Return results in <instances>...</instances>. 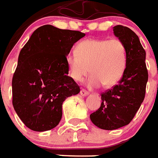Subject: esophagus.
I'll return each instance as SVG.
<instances>
[{
    "mask_svg": "<svg viewBox=\"0 0 158 158\" xmlns=\"http://www.w3.org/2000/svg\"><path fill=\"white\" fill-rule=\"evenodd\" d=\"M79 94H80V95H81V96H87V95L89 94V93L87 92V91H85V90H84V89H82V90H80V93H79Z\"/></svg>",
    "mask_w": 158,
    "mask_h": 158,
    "instance_id": "34e87169",
    "label": "esophagus"
}]
</instances>
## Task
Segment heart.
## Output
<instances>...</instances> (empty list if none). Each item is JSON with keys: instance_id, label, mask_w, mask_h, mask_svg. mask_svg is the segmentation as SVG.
Instances as JSON below:
<instances>
[{"instance_id": "heart-1", "label": "heart", "mask_w": 158, "mask_h": 158, "mask_svg": "<svg viewBox=\"0 0 158 158\" xmlns=\"http://www.w3.org/2000/svg\"><path fill=\"white\" fill-rule=\"evenodd\" d=\"M69 75L75 82H81L90 72L89 88L103 85L110 88L122 78L127 68V49L120 39L89 38L81 41L76 52L66 57Z\"/></svg>"}]
</instances>
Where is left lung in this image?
I'll list each match as a JSON object with an SVG mask.
<instances>
[{
    "label": "left lung",
    "instance_id": "left-lung-1",
    "mask_svg": "<svg viewBox=\"0 0 158 158\" xmlns=\"http://www.w3.org/2000/svg\"><path fill=\"white\" fill-rule=\"evenodd\" d=\"M113 31L127 49V68L120 82L101 94V105L89 117L97 127L115 130L131 121L143 102L148 73L146 52L139 37L130 28L115 26Z\"/></svg>",
    "mask_w": 158,
    "mask_h": 158
}]
</instances>
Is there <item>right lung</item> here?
Wrapping results in <instances>:
<instances>
[{
  "label": "right lung",
  "mask_w": 158,
  "mask_h": 158,
  "mask_svg": "<svg viewBox=\"0 0 158 158\" xmlns=\"http://www.w3.org/2000/svg\"><path fill=\"white\" fill-rule=\"evenodd\" d=\"M85 36L45 25L33 31L21 50L12 78V105L29 129H53L61 121L63 102L79 93V85L68 76L66 57Z\"/></svg>",
  "instance_id": "add662e5"
}]
</instances>
